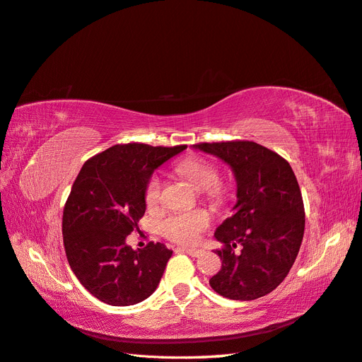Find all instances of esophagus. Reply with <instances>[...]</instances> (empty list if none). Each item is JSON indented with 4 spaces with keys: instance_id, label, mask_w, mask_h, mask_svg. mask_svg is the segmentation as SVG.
Masks as SVG:
<instances>
[{
    "instance_id": "esophagus-1",
    "label": "esophagus",
    "mask_w": 362,
    "mask_h": 362,
    "mask_svg": "<svg viewBox=\"0 0 362 362\" xmlns=\"http://www.w3.org/2000/svg\"><path fill=\"white\" fill-rule=\"evenodd\" d=\"M179 252H185L187 255H189V256H192V257H199V256H202V250H199V249H187V247H179Z\"/></svg>"
}]
</instances>
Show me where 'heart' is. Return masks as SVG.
<instances>
[{
  "label": "heart",
  "mask_w": 362,
  "mask_h": 362,
  "mask_svg": "<svg viewBox=\"0 0 362 362\" xmlns=\"http://www.w3.org/2000/svg\"><path fill=\"white\" fill-rule=\"evenodd\" d=\"M177 173L182 177L191 182L197 189H204L211 199L218 200L223 197V188L216 183L218 173L214 165L200 156H191L177 163ZM162 180L159 175H151L144 197L148 208H156L160 202ZM211 223V215L204 209L180 211L173 212L160 221V233L174 243L192 244L199 241L202 233L208 229Z\"/></svg>",
  "instance_id": "obj_1"
}]
</instances>
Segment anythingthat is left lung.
Returning a JSON list of instances; mask_svg holds the SVG:
<instances>
[{
	"label": "left lung",
	"instance_id": "8db88e82",
	"mask_svg": "<svg viewBox=\"0 0 362 362\" xmlns=\"http://www.w3.org/2000/svg\"><path fill=\"white\" fill-rule=\"evenodd\" d=\"M194 148L229 165L238 199L233 215L215 230L223 244L215 252L221 270L209 285L232 300H255L272 293L290 273L305 232L302 192L293 168L253 141L202 142Z\"/></svg>",
	"mask_w": 362,
	"mask_h": 362
}]
</instances>
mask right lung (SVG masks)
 Masks as SVG:
<instances>
[{
  "label": "right lung",
  "mask_w": 362,
  "mask_h": 362,
  "mask_svg": "<svg viewBox=\"0 0 362 362\" xmlns=\"http://www.w3.org/2000/svg\"><path fill=\"white\" fill-rule=\"evenodd\" d=\"M183 150L124 144L81 167L65 203L62 233L71 270L98 300L129 306L158 288L173 252L160 243L133 250L126 238L146 214L144 192L153 171Z\"/></svg>",
  "instance_id": "add662e5"
}]
</instances>
